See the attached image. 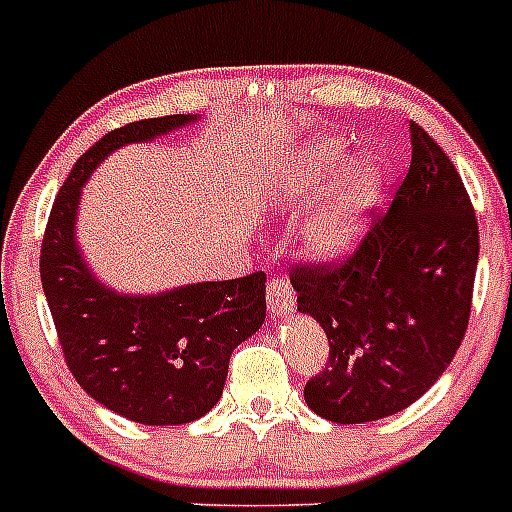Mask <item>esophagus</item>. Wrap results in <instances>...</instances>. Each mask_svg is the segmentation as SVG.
Here are the masks:
<instances>
[{
    "mask_svg": "<svg viewBox=\"0 0 512 512\" xmlns=\"http://www.w3.org/2000/svg\"><path fill=\"white\" fill-rule=\"evenodd\" d=\"M266 305L274 318H284L295 310V289L284 277H274L266 284Z\"/></svg>",
    "mask_w": 512,
    "mask_h": 512,
    "instance_id": "1",
    "label": "esophagus"
}]
</instances>
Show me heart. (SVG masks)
Wrapping results in <instances>:
<instances>
[{
  "instance_id": "1",
  "label": "heart",
  "mask_w": 512,
  "mask_h": 512,
  "mask_svg": "<svg viewBox=\"0 0 512 512\" xmlns=\"http://www.w3.org/2000/svg\"><path fill=\"white\" fill-rule=\"evenodd\" d=\"M343 164H346V153L338 143L315 146L292 171L287 197L297 202L318 197L328 184V176L336 174ZM379 184H382L379 164L372 156H364L330 189L328 197L302 225V243L315 259L336 261L356 246L364 230L366 210L377 202Z\"/></svg>"
}]
</instances>
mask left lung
Wrapping results in <instances>:
<instances>
[{
    "label": "left lung",
    "mask_w": 512,
    "mask_h": 512,
    "mask_svg": "<svg viewBox=\"0 0 512 512\" xmlns=\"http://www.w3.org/2000/svg\"><path fill=\"white\" fill-rule=\"evenodd\" d=\"M410 143L408 174L356 251L289 271L297 310L328 336V364L305 384V402L330 423H369L413 405L467 333L479 259L472 200L418 122Z\"/></svg>",
    "instance_id": "1"
}]
</instances>
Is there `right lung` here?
I'll use <instances>...</instances> for the list:
<instances>
[{"instance_id": "right-lung-1", "label": "right lung", "mask_w": 512, "mask_h": 512, "mask_svg": "<svg viewBox=\"0 0 512 512\" xmlns=\"http://www.w3.org/2000/svg\"><path fill=\"white\" fill-rule=\"evenodd\" d=\"M197 122L166 115L99 138L63 182L40 246V282L61 351L76 382L99 405L143 425H182L217 405L230 354L266 318V274L200 282L158 295L104 287L76 246L81 187L104 156Z\"/></svg>"}]
</instances>
